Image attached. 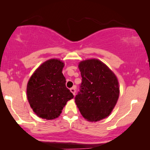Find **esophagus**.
I'll return each instance as SVG.
<instances>
[{
  "label": "esophagus",
  "instance_id": "1",
  "mask_svg": "<svg viewBox=\"0 0 150 150\" xmlns=\"http://www.w3.org/2000/svg\"><path fill=\"white\" fill-rule=\"evenodd\" d=\"M70 91H71V92L73 94V95H75V87L71 88Z\"/></svg>",
  "mask_w": 150,
  "mask_h": 150
}]
</instances>
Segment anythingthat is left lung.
<instances>
[{
    "label": "left lung",
    "mask_w": 150,
    "mask_h": 150,
    "mask_svg": "<svg viewBox=\"0 0 150 150\" xmlns=\"http://www.w3.org/2000/svg\"><path fill=\"white\" fill-rule=\"evenodd\" d=\"M82 82L75 101L82 116L88 121L105 118L115 108L119 97L116 75L98 59L82 61L79 64Z\"/></svg>",
    "instance_id": "1"
}]
</instances>
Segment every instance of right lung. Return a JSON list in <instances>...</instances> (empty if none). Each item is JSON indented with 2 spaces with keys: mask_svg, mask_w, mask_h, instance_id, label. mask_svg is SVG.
<instances>
[{
  "mask_svg": "<svg viewBox=\"0 0 150 150\" xmlns=\"http://www.w3.org/2000/svg\"><path fill=\"white\" fill-rule=\"evenodd\" d=\"M63 67L64 63L59 59H49L35 71L28 81V100L33 111L40 118H57L67 101L74 97L65 86Z\"/></svg>",
  "mask_w": 150,
  "mask_h": 150,
  "instance_id": "add662e5",
  "label": "right lung"
}]
</instances>
